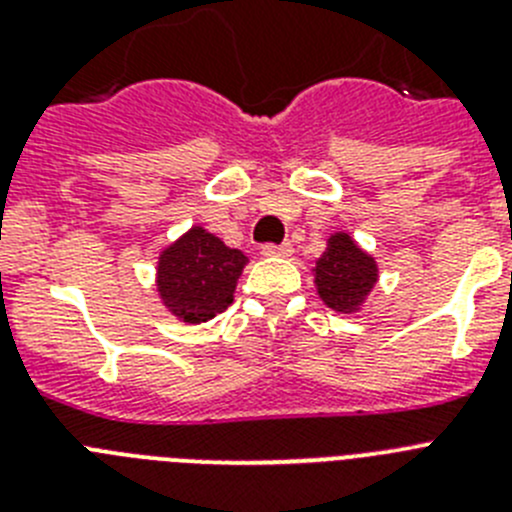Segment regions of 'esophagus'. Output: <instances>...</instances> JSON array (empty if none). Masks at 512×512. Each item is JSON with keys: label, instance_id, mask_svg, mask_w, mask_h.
Wrapping results in <instances>:
<instances>
[{"label": "esophagus", "instance_id": "34e87169", "mask_svg": "<svg viewBox=\"0 0 512 512\" xmlns=\"http://www.w3.org/2000/svg\"><path fill=\"white\" fill-rule=\"evenodd\" d=\"M261 253H264V256H282V259H287V256H292V246H289V243H282V246L269 243V246L261 248Z\"/></svg>", "mask_w": 512, "mask_h": 512}]
</instances>
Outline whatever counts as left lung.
I'll list each match as a JSON object with an SVG mask.
<instances>
[{
	"instance_id": "left-lung-1",
	"label": "left lung",
	"mask_w": 512,
	"mask_h": 512,
	"mask_svg": "<svg viewBox=\"0 0 512 512\" xmlns=\"http://www.w3.org/2000/svg\"><path fill=\"white\" fill-rule=\"evenodd\" d=\"M315 289L330 310L354 315L364 307L366 297L379 279L374 256L364 251L348 233L338 230L328 238L323 256L312 269Z\"/></svg>"
}]
</instances>
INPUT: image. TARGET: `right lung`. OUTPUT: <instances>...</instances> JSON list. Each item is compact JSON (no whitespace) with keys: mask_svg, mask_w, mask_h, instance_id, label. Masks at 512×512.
<instances>
[{"mask_svg":"<svg viewBox=\"0 0 512 512\" xmlns=\"http://www.w3.org/2000/svg\"><path fill=\"white\" fill-rule=\"evenodd\" d=\"M248 256L225 246L202 225L158 253L156 292L176 320L189 325L207 323L233 302Z\"/></svg>","mask_w":512,"mask_h":512,"instance_id":"1","label":"right lung"}]
</instances>
